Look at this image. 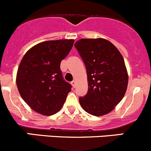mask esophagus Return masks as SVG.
Returning a JSON list of instances; mask_svg holds the SVG:
<instances>
[{
	"mask_svg": "<svg viewBox=\"0 0 151 151\" xmlns=\"http://www.w3.org/2000/svg\"><path fill=\"white\" fill-rule=\"evenodd\" d=\"M71 84H72V86H73V87H75L76 86V81H73L72 82H71Z\"/></svg>",
	"mask_w": 151,
	"mask_h": 151,
	"instance_id": "1",
	"label": "esophagus"
}]
</instances>
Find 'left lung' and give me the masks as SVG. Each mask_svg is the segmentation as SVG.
Wrapping results in <instances>:
<instances>
[{
    "label": "left lung",
    "mask_w": 151,
    "mask_h": 151,
    "mask_svg": "<svg viewBox=\"0 0 151 151\" xmlns=\"http://www.w3.org/2000/svg\"><path fill=\"white\" fill-rule=\"evenodd\" d=\"M75 47L87 73L88 92L79 98V103L92 115H105L126 94L128 76L123 56L111 42L103 38L81 39Z\"/></svg>",
    "instance_id": "8db88e82"
}]
</instances>
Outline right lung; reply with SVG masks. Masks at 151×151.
<instances>
[{
  "mask_svg": "<svg viewBox=\"0 0 151 151\" xmlns=\"http://www.w3.org/2000/svg\"><path fill=\"white\" fill-rule=\"evenodd\" d=\"M73 43L74 40L42 42L30 48L22 59L16 83L22 98L36 112L52 115L65 104L72 86L64 80L60 64Z\"/></svg>",
  "mask_w": 151,
  "mask_h": 151,
  "instance_id": "right-lung-1",
  "label": "right lung"
}]
</instances>
